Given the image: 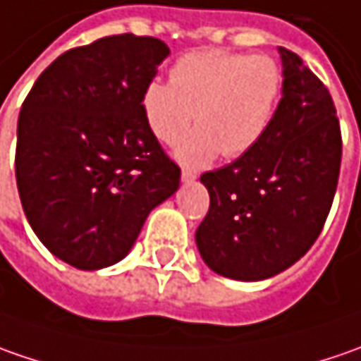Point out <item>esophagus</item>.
I'll list each match as a JSON object with an SVG mask.
<instances>
[{"label":"esophagus","instance_id":"1","mask_svg":"<svg viewBox=\"0 0 361 361\" xmlns=\"http://www.w3.org/2000/svg\"><path fill=\"white\" fill-rule=\"evenodd\" d=\"M180 176H183V180H185V183H192V180L197 178V174L192 173L190 169H183V173H180Z\"/></svg>","mask_w":361,"mask_h":361}]
</instances>
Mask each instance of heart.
<instances>
[{
    "label": "heart",
    "mask_w": 361,
    "mask_h": 361,
    "mask_svg": "<svg viewBox=\"0 0 361 361\" xmlns=\"http://www.w3.org/2000/svg\"><path fill=\"white\" fill-rule=\"evenodd\" d=\"M283 90L279 63L263 54L195 49L180 56L171 82L152 80L142 92V112L164 145L178 142L192 116L199 128L176 148V157L202 166L221 152L239 159L265 136Z\"/></svg>",
    "instance_id": "1"
}]
</instances>
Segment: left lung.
<instances>
[{
    "instance_id": "1",
    "label": "left lung",
    "mask_w": 361,
    "mask_h": 361,
    "mask_svg": "<svg viewBox=\"0 0 361 361\" xmlns=\"http://www.w3.org/2000/svg\"><path fill=\"white\" fill-rule=\"evenodd\" d=\"M283 96L259 145L201 183L211 204L197 247L211 269L261 281L291 267L324 229L341 164V130L324 82L279 48Z\"/></svg>"
}]
</instances>
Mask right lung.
Instances as JSON below:
<instances>
[{
	"mask_svg": "<svg viewBox=\"0 0 361 361\" xmlns=\"http://www.w3.org/2000/svg\"><path fill=\"white\" fill-rule=\"evenodd\" d=\"M169 54L150 35H106L63 51L21 104V207L37 239L72 267L118 263L178 188L180 169L142 112V92Z\"/></svg>",
	"mask_w": 361,
	"mask_h": 361,
	"instance_id": "1",
	"label": "right lung"
}]
</instances>
